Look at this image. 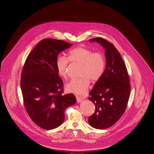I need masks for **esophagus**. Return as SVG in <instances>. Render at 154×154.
Here are the masks:
<instances>
[{"mask_svg": "<svg viewBox=\"0 0 154 154\" xmlns=\"http://www.w3.org/2000/svg\"><path fill=\"white\" fill-rule=\"evenodd\" d=\"M76 99H77V102L78 103L81 102L83 100V98L79 97V96H76Z\"/></svg>", "mask_w": 154, "mask_h": 154, "instance_id": "34e87169", "label": "esophagus"}]
</instances>
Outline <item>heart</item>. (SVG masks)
I'll use <instances>...</instances> for the list:
<instances>
[{
	"label": "heart",
	"mask_w": 154,
	"mask_h": 154,
	"mask_svg": "<svg viewBox=\"0 0 154 154\" xmlns=\"http://www.w3.org/2000/svg\"><path fill=\"white\" fill-rule=\"evenodd\" d=\"M69 61L81 66V77L71 80L66 85V90L68 92L80 96L86 92L90 80L96 83L100 79L106 67L105 58L102 52H93L85 47H78L70 51L69 58L64 56L57 58L56 68L61 77L67 78Z\"/></svg>",
	"instance_id": "heart-1"
}]
</instances>
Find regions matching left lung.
<instances>
[{
    "mask_svg": "<svg viewBox=\"0 0 154 154\" xmlns=\"http://www.w3.org/2000/svg\"><path fill=\"white\" fill-rule=\"evenodd\" d=\"M89 41H96L105 49L106 67L88 97L95 104V112L88 118V123L103 129L113 125L124 113L130 96V79L119 52L112 43L101 37Z\"/></svg>",
    "mask_w": 154,
    "mask_h": 154,
    "instance_id": "8db88e82",
    "label": "left lung"
}]
</instances>
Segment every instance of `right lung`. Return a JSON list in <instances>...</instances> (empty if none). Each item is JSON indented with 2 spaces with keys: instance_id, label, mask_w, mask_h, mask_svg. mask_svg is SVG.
Returning a JSON list of instances; mask_svg holds the SVG:
<instances>
[{
  "instance_id": "1",
  "label": "right lung",
  "mask_w": 154,
  "mask_h": 154,
  "mask_svg": "<svg viewBox=\"0 0 154 154\" xmlns=\"http://www.w3.org/2000/svg\"><path fill=\"white\" fill-rule=\"evenodd\" d=\"M72 44L44 39L28 55L21 74L20 87L25 109L32 121L44 129H52L64 120V111L76 102L72 94L63 95V82L58 75V54Z\"/></svg>"
}]
</instances>
